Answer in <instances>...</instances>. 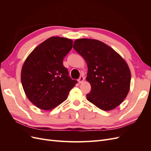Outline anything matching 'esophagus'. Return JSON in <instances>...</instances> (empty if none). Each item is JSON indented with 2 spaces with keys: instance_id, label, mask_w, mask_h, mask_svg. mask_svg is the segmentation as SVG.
Segmentation results:
<instances>
[{
  "instance_id": "1",
  "label": "esophagus",
  "mask_w": 151,
  "mask_h": 151,
  "mask_svg": "<svg viewBox=\"0 0 151 151\" xmlns=\"http://www.w3.org/2000/svg\"><path fill=\"white\" fill-rule=\"evenodd\" d=\"M84 77L83 76H81L79 77V79H78V82H79V84L83 83V82H84Z\"/></svg>"
}]
</instances>
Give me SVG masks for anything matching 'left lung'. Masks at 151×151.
Segmentation results:
<instances>
[{
  "mask_svg": "<svg viewBox=\"0 0 151 151\" xmlns=\"http://www.w3.org/2000/svg\"><path fill=\"white\" fill-rule=\"evenodd\" d=\"M73 48L86 61V80L91 86L89 101L104 111L120 105L128 94L131 74L127 63L107 45L93 39H77Z\"/></svg>",
  "mask_w": 151,
  "mask_h": 151,
  "instance_id": "1",
  "label": "left lung"
}]
</instances>
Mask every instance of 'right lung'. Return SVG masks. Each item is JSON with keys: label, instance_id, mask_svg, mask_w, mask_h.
<instances>
[{"label": "right lung", "instance_id": "add662e5", "mask_svg": "<svg viewBox=\"0 0 151 151\" xmlns=\"http://www.w3.org/2000/svg\"><path fill=\"white\" fill-rule=\"evenodd\" d=\"M72 40L62 37L46 40L32 52L22 68V88L29 101L49 110L66 100L77 83L68 76L63 60L72 48Z\"/></svg>", "mask_w": 151, "mask_h": 151}]
</instances>
